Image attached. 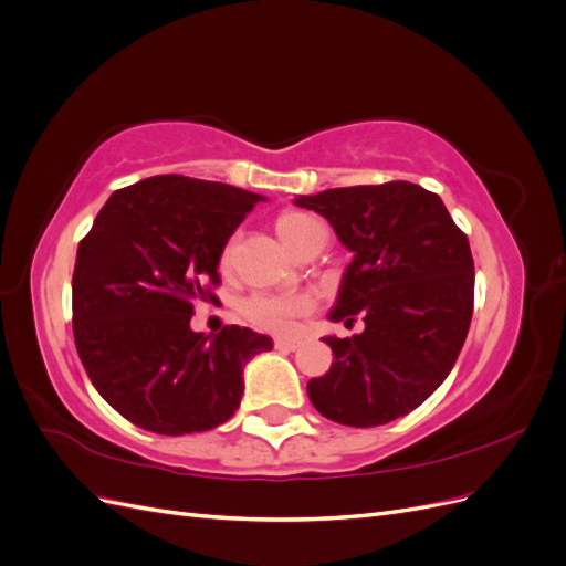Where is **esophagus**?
<instances>
[{
    "instance_id": "34e87169",
    "label": "esophagus",
    "mask_w": 566,
    "mask_h": 566,
    "mask_svg": "<svg viewBox=\"0 0 566 566\" xmlns=\"http://www.w3.org/2000/svg\"><path fill=\"white\" fill-rule=\"evenodd\" d=\"M273 345H276V349H281V352H295V349H300L302 342L300 339H283V337H279L276 342H273Z\"/></svg>"
}]
</instances>
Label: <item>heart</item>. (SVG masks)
<instances>
[{"mask_svg":"<svg viewBox=\"0 0 566 566\" xmlns=\"http://www.w3.org/2000/svg\"><path fill=\"white\" fill-rule=\"evenodd\" d=\"M321 224L302 212H285L276 221V231L281 241L293 250L295 254L302 250V245L310 241L314 229ZM221 262H231V245L224 250ZM312 300L304 295H285V293H252L243 304V316L254 325V328L273 333V335H290L297 328V321L312 312Z\"/></svg>","mask_w":566,"mask_h":566,"instance_id":"1","label":"heart"}]
</instances>
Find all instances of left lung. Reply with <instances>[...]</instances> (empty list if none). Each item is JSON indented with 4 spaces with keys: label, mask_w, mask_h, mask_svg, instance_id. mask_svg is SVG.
Here are the masks:
<instances>
[{
    "label": "left lung",
    "mask_w": 566,
    "mask_h": 566,
    "mask_svg": "<svg viewBox=\"0 0 566 566\" xmlns=\"http://www.w3.org/2000/svg\"><path fill=\"white\" fill-rule=\"evenodd\" d=\"M328 219L352 252L328 318L366 328L323 337L335 361L306 394L321 416L378 427L418 408L447 380L465 345L474 304L468 235L437 193L408 181L328 188L297 196Z\"/></svg>",
    "instance_id": "obj_1"
}]
</instances>
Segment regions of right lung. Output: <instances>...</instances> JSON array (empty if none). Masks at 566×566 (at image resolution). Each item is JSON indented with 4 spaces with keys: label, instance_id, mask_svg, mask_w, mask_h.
Wrapping results in <instances>:
<instances>
[{
    "label": "right lung",
    "instance_id": "obj_1",
    "mask_svg": "<svg viewBox=\"0 0 566 566\" xmlns=\"http://www.w3.org/2000/svg\"><path fill=\"white\" fill-rule=\"evenodd\" d=\"M260 193L179 175L115 191L77 248L75 347L92 385L142 430L179 437L227 422L250 358L273 339L241 325L191 328L229 238Z\"/></svg>",
    "mask_w": 566,
    "mask_h": 566
}]
</instances>
